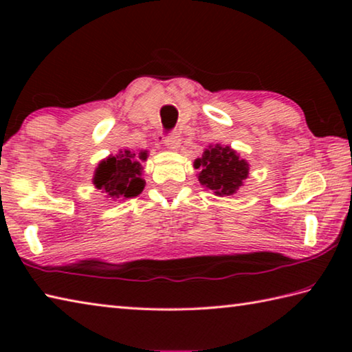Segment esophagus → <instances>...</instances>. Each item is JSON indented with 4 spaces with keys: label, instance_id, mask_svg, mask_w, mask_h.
Wrapping results in <instances>:
<instances>
[{
    "label": "esophagus",
    "instance_id": "34e87169",
    "mask_svg": "<svg viewBox=\"0 0 352 352\" xmlns=\"http://www.w3.org/2000/svg\"><path fill=\"white\" fill-rule=\"evenodd\" d=\"M164 144L168 146V148H172V151H174V148H178V146H180V135H178L177 130H172V132L166 135Z\"/></svg>",
    "mask_w": 352,
    "mask_h": 352
}]
</instances>
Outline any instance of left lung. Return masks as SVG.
<instances>
[{
    "label": "left lung",
    "instance_id": "1",
    "mask_svg": "<svg viewBox=\"0 0 352 352\" xmlns=\"http://www.w3.org/2000/svg\"><path fill=\"white\" fill-rule=\"evenodd\" d=\"M194 166L200 169L199 182L220 197L233 195L248 177V163L228 146H210Z\"/></svg>",
    "mask_w": 352,
    "mask_h": 352
}]
</instances>
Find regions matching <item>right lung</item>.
Masks as SVG:
<instances>
[{"instance_id": "right-lung-1", "label": "right lung", "mask_w": 352, "mask_h": 352, "mask_svg": "<svg viewBox=\"0 0 352 352\" xmlns=\"http://www.w3.org/2000/svg\"><path fill=\"white\" fill-rule=\"evenodd\" d=\"M130 151H121L116 157H109L100 162L93 183L98 189H102L111 199H132L142 192L146 186L141 177L140 160L147 158V152H141L138 158Z\"/></svg>"}]
</instances>
